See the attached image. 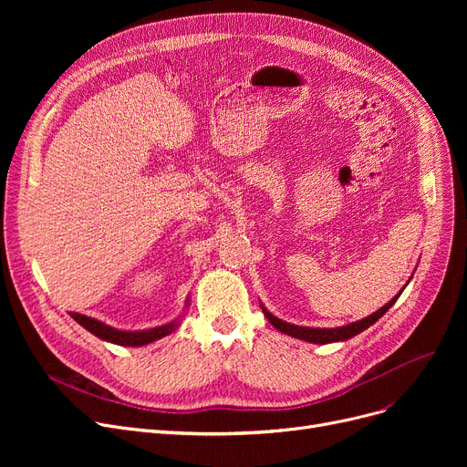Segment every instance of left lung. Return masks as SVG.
<instances>
[{
    "label": "left lung",
    "instance_id": "1",
    "mask_svg": "<svg viewBox=\"0 0 467 467\" xmlns=\"http://www.w3.org/2000/svg\"><path fill=\"white\" fill-rule=\"evenodd\" d=\"M401 296V291L398 293V296L391 299L389 303H386L382 308H379L377 312H373L371 316L363 317V320L359 322H354V324H348V326H342V327H335V329H314V327H301V326H293V324H287V322H282L278 320L276 316H273L271 312H268L265 306H263V312L266 316V320L271 322L278 331L289 335V337H296V338H301V340H306V342H314V345H327V342H337V340H347V338H352L356 337L358 333L365 331L369 326H373L377 320H380V317L389 310V306L394 305Z\"/></svg>",
    "mask_w": 467,
    "mask_h": 467
}]
</instances>
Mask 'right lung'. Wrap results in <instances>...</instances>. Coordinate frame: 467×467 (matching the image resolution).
Listing matches in <instances>:
<instances>
[{
	"label": "right lung",
	"mask_w": 467,
	"mask_h": 467,
	"mask_svg": "<svg viewBox=\"0 0 467 467\" xmlns=\"http://www.w3.org/2000/svg\"><path fill=\"white\" fill-rule=\"evenodd\" d=\"M71 317L79 326H83L87 331L96 335L98 338L113 342V345H119V347H143V345H150V342L170 335L171 331L178 327V320H176V322H170L166 326L153 327V329H145V331H120V329L109 327V326H106L102 322H98V320H94V317H88L85 314L71 312Z\"/></svg>",
	"instance_id": "obj_1"
}]
</instances>
